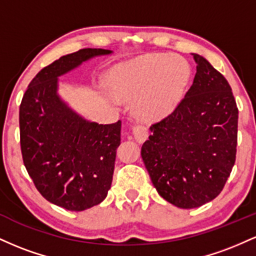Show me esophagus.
I'll return each instance as SVG.
<instances>
[{"label": "esophagus", "mask_w": 256, "mask_h": 256, "mask_svg": "<svg viewBox=\"0 0 256 256\" xmlns=\"http://www.w3.org/2000/svg\"><path fill=\"white\" fill-rule=\"evenodd\" d=\"M132 132H134V138H136L138 142H144L146 138H148V128L143 124L134 125V128H132Z\"/></svg>", "instance_id": "obj_1"}]
</instances>
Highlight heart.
Listing matches in <instances>:
<instances>
[{
	"label": "heart",
	"mask_w": 256,
	"mask_h": 256,
	"mask_svg": "<svg viewBox=\"0 0 256 256\" xmlns=\"http://www.w3.org/2000/svg\"><path fill=\"white\" fill-rule=\"evenodd\" d=\"M190 77V67L176 55L150 54L134 58L112 73L119 98L136 101L140 118L158 120L178 104Z\"/></svg>",
	"instance_id": "b5f03b06"
}]
</instances>
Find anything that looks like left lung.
Listing matches in <instances>:
<instances>
[{
    "mask_svg": "<svg viewBox=\"0 0 256 256\" xmlns=\"http://www.w3.org/2000/svg\"><path fill=\"white\" fill-rule=\"evenodd\" d=\"M194 83L166 118L150 126L143 162L161 198L196 208L224 189L236 161L238 108L224 76L198 54Z\"/></svg>",
    "mask_w": 256,
    "mask_h": 256,
    "instance_id": "left-lung-1",
    "label": "left lung"
}]
</instances>
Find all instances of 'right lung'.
Wrapping results in <instances>:
<instances>
[{"label": "right lung", "mask_w": 256, "mask_h": 256, "mask_svg": "<svg viewBox=\"0 0 256 256\" xmlns=\"http://www.w3.org/2000/svg\"><path fill=\"white\" fill-rule=\"evenodd\" d=\"M110 52L85 48L61 56L37 73L20 104L24 165L40 195L64 210L80 212L106 198L122 122L102 125L79 116L58 98V77L90 58Z\"/></svg>", "instance_id": "1"}]
</instances>
